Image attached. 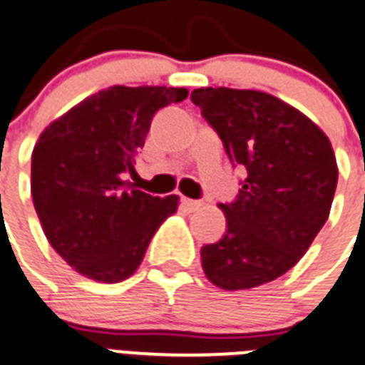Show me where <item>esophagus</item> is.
Returning a JSON list of instances; mask_svg holds the SVG:
<instances>
[{
  "label": "esophagus",
  "mask_w": 365,
  "mask_h": 365,
  "mask_svg": "<svg viewBox=\"0 0 365 365\" xmlns=\"http://www.w3.org/2000/svg\"><path fill=\"white\" fill-rule=\"evenodd\" d=\"M180 204H182V206H185V208L188 210V212H194V210H198L202 206L200 202H198V200H190V198H180Z\"/></svg>",
  "instance_id": "1"
}]
</instances>
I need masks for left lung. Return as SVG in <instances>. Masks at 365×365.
I'll list each match as a JSON object with an SVG mask.
<instances>
[{
  "label": "left lung",
  "mask_w": 365,
  "mask_h": 365,
  "mask_svg": "<svg viewBox=\"0 0 365 365\" xmlns=\"http://www.w3.org/2000/svg\"><path fill=\"white\" fill-rule=\"evenodd\" d=\"M192 103L247 179L220 204L227 230L202 247V268L222 289L262 286L294 268L329 220L339 167L324 132L297 108L252 89L200 87Z\"/></svg>",
  "instance_id": "left-lung-1"
}]
</instances>
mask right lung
Wrapping results in <instances>:
<instances>
[{
	"mask_svg": "<svg viewBox=\"0 0 365 365\" xmlns=\"http://www.w3.org/2000/svg\"><path fill=\"white\" fill-rule=\"evenodd\" d=\"M188 97L185 87L114 85L83 98L38 138L31 192L54 251L85 278L116 284L142 264L179 196H151L124 180L153 114Z\"/></svg>",
	"mask_w": 365,
	"mask_h": 365,
	"instance_id": "1",
	"label": "right lung"
}]
</instances>
